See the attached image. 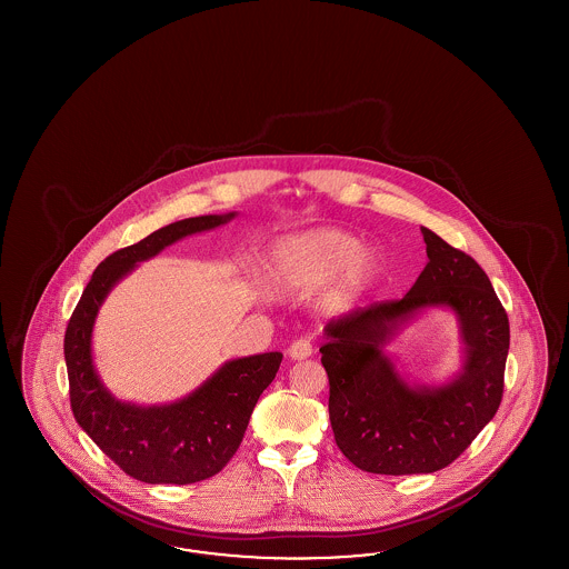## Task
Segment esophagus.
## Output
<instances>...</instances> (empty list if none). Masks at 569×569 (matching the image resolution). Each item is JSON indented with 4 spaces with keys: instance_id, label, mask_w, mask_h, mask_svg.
Segmentation results:
<instances>
[{
    "instance_id": "obj_1",
    "label": "esophagus",
    "mask_w": 569,
    "mask_h": 569,
    "mask_svg": "<svg viewBox=\"0 0 569 569\" xmlns=\"http://www.w3.org/2000/svg\"><path fill=\"white\" fill-rule=\"evenodd\" d=\"M288 355L292 357V359H307L312 355V345H310L307 338H298V340H293L292 346L288 348Z\"/></svg>"
}]
</instances>
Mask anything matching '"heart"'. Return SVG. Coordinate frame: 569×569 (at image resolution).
Wrapping results in <instances>:
<instances>
[{
    "label": "heart",
    "instance_id": "b5f03b06",
    "mask_svg": "<svg viewBox=\"0 0 569 569\" xmlns=\"http://www.w3.org/2000/svg\"><path fill=\"white\" fill-rule=\"evenodd\" d=\"M361 250V241L338 229H319L283 240L273 257L277 279L290 290L307 292L342 273L338 296L342 300L357 298L381 271L378 257Z\"/></svg>",
    "mask_w": 569,
    "mask_h": 569
}]
</instances>
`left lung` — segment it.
<instances>
[{
    "label": "left lung",
    "mask_w": 569,
    "mask_h": 569,
    "mask_svg": "<svg viewBox=\"0 0 569 569\" xmlns=\"http://www.w3.org/2000/svg\"><path fill=\"white\" fill-rule=\"evenodd\" d=\"M428 264L398 300L357 307L326 326L319 348L329 378L336 445L369 473H431L450 466L499 411L509 317L482 267L421 227ZM445 303L468 345L465 373L442 389H411L380 352L398 320Z\"/></svg>",
    "instance_id": "8db88e82"
}]
</instances>
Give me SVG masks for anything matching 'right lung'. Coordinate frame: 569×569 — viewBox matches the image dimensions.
<instances>
[{"label": "right lung", "instance_id": "right-lung-1", "mask_svg": "<svg viewBox=\"0 0 569 569\" xmlns=\"http://www.w3.org/2000/svg\"><path fill=\"white\" fill-rule=\"evenodd\" d=\"M236 214H207L167 224L112 252L98 264L64 333L70 409L87 436L139 482L193 483L219 473L240 448L262 390L273 381L281 352L224 362L193 395L164 407H136L110 397L91 362V329L112 286L141 260Z\"/></svg>", "mask_w": 569, "mask_h": 569}]
</instances>
